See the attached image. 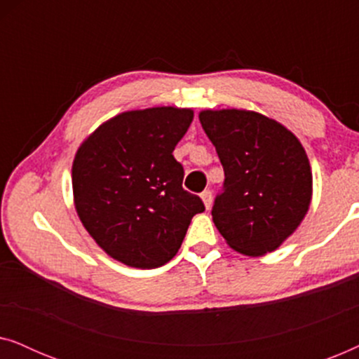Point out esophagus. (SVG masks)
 <instances>
[{
    "label": "esophagus",
    "mask_w": 359,
    "mask_h": 359,
    "mask_svg": "<svg viewBox=\"0 0 359 359\" xmlns=\"http://www.w3.org/2000/svg\"><path fill=\"white\" fill-rule=\"evenodd\" d=\"M201 198H203L205 209H209L210 204H212V193H210L209 189H205V191H203V194H201Z\"/></svg>",
    "instance_id": "1"
}]
</instances>
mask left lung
<instances>
[{"label": "left lung", "instance_id": "1", "mask_svg": "<svg viewBox=\"0 0 359 359\" xmlns=\"http://www.w3.org/2000/svg\"><path fill=\"white\" fill-rule=\"evenodd\" d=\"M199 121L225 175L212 205L215 227L240 253L274 252L311 205L306 150L286 127L253 111H203Z\"/></svg>", "mask_w": 359, "mask_h": 359}]
</instances>
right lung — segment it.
Here are the masks:
<instances>
[{
    "instance_id": "right-lung-1",
    "label": "right lung",
    "mask_w": 359,
    "mask_h": 359,
    "mask_svg": "<svg viewBox=\"0 0 359 359\" xmlns=\"http://www.w3.org/2000/svg\"><path fill=\"white\" fill-rule=\"evenodd\" d=\"M193 111H129L97 127L76 151L72 168L80 220L96 243L132 268L163 266L178 253L191 219L205 209L183 188L173 150Z\"/></svg>"
}]
</instances>
